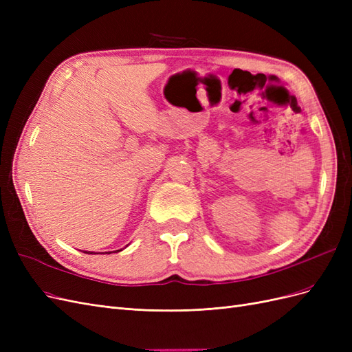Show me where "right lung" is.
<instances>
[{
    "instance_id": "right-lung-1",
    "label": "right lung",
    "mask_w": 352,
    "mask_h": 352,
    "mask_svg": "<svg viewBox=\"0 0 352 352\" xmlns=\"http://www.w3.org/2000/svg\"><path fill=\"white\" fill-rule=\"evenodd\" d=\"M117 251H122V250H117ZM85 254H94V252H91V251H85ZM98 254V252H97ZM110 254V252H109Z\"/></svg>"
}]
</instances>
